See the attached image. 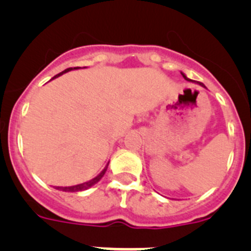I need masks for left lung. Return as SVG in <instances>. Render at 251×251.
<instances>
[{"instance_id": "obj_1", "label": "left lung", "mask_w": 251, "mask_h": 251, "mask_svg": "<svg viewBox=\"0 0 251 251\" xmlns=\"http://www.w3.org/2000/svg\"><path fill=\"white\" fill-rule=\"evenodd\" d=\"M181 75H182V77H184L185 80H186V81H189V82H194V81L191 80V78H189V77H187L186 75H185L184 72H181ZM198 83H199V85H200V86H201V87H205V85H204V83H201V82H198ZM205 89H206V87H205Z\"/></svg>"}]
</instances>
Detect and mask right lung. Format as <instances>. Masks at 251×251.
Instances as JSON below:
<instances>
[{"instance_id": "1", "label": "right lung", "mask_w": 251, "mask_h": 251, "mask_svg": "<svg viewBox=\"0 0 251 251\" xmlns=\"http://www.w3.org/2000/svg\"><path fill=\"white\" fill-rule=\"evenodd\" d=\"M77 69H78V67H74V69H72V67H70V69H66V70H65V71L60 72V74H58V75L53 76V77L51 78V80H53V78L58 77V76H61V75H64V74H66V72L72 71V70H77ZM107 166H109V162H107V164H106V166H105V168H103V170L101 171V173L99 174L98 176H95L94 179L89 180V181L82 182V184L74 185V186H55V189H57V190H61V191H67V193H77V191L87 190V189H90V187H91V186H94L95 184H98V182L100 181L101 179H102V176L105 175L106 170H107Z\"/></svg>"}]
</instances>
